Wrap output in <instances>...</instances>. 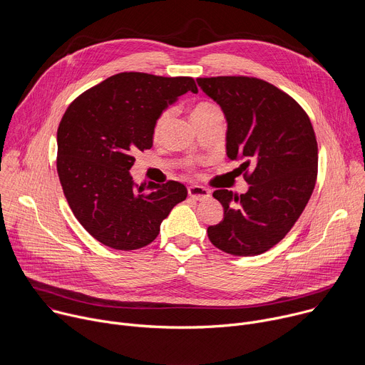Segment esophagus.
<instances>
[{
    "label": "esophagus",
    "instance_id": "esophagus-1",
    "mask_svg": "<svg viewBox=\"0 0 365 365\" xmlns=\"http://www.w3.org/2000/svg\"><path fill=\"white\" fill-rule=\"evenodd\" d=\"M187 193L190 197L196 199V200H203L211 196V190L206 189L203 186H197V185H192L187 187Z\"/></svg>",
    "mask_w": 365,
    "mask_h": 365
}]
</instances>
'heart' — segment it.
<instances>
[{
	"label": "heart",
	"instance_id": "1",
	"mask_svg": "<svg viewBox=\"0 0 365 365\" xmlns=\"http://www.w3.org/2000/svg\"><path fill=\"white\" fill-rule=\"evenodd\" d=\"M220 111L214 103H210V102H199L197 106H195V108L192 110V118L193 117H200V115H206V114H211V113H217ZM172 118V110H166L163 111L159 118L155 120V124H154V130H153V134L154 137H160L163 130L166 128L168 123L170 121Z\"/></svg>",
	"mask_w": 365,
	"mask_h": 365
}]
</instances>
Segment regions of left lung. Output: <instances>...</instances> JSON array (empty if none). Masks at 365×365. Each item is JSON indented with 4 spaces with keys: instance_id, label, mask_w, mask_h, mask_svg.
I'll list each match as a JSON object with an SVG mask.
<instances>
[{
    "instance_id": "obj_1",
    "label": "left lung",
    "mask_w": 365,
    "mask_h": 365,
    "mask_svg": "<svg viewBox=\"0 0 365 365\" xmlns=\"http://www.w3.org/2000/svg\"><path fill=\"white\" fill-rule=\"evenodd\" d=\"M227 120V155L241 160L248 190L214 192L224 220L207 227L211 242L232 255L263 254L292 230L318 176V143L299 103L274 85L248 76L197 78Z\"/></svg>"
}]
</instances>
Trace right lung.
Listing matches in <instances>:
<instances>
[{"label":"right lung","mask_w":365,"mask_h":365,"mask_svg":"<svg viewBox=\"0 0 365 365\" xmlns=\"http://www.w3.org/2000/svg\"><path fill=\"white\" fill-rule=\"evenodd\" d=\"M187 91L197 92L187 76L124 72L66 110L58 128V175L73 215L103 245L123 251L148 245L186 199L185 185H135L130 169L137 151L151 148L155 120Z\"/></svg>","instance_id":"right-lung-1"}]
</instances>
